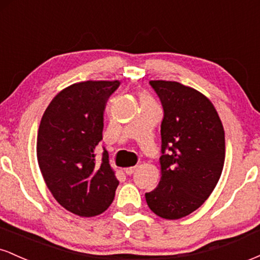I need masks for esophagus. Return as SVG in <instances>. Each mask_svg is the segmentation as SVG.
I'll return each mask as SVG.
<instances>
[{"label":"esophagus","mask_w":260,"mask_h":260,"mask_svg":"<svg viewBox=\"0 0 260 260\" xmlns=\"http://www.w3.org/2000/svg\"><path fill=\"white\" fill-rule=\"evenodd\" d=\"M137 170V168L136 166H132V168H127V169H124V172H126L127 175H132L134 171H136Z\"/></svg>","instance_id":"1"}]
</instances>
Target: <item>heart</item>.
<instances>
[{
    "instance_id": "heart-1",
    "label": "heart",
    "mask_w": 260,
    "mask_h": 260,
    "mask_svg": "<svg viewBox=\"0 0 260 260\" xmlns=\"http://www.w3.org/2000/svg\"><path fill=\"white\" fill-rule=\"evenodd\" d=\"M153 103V100L150 99V98L147 96V95H143L142 96V105L143 104H151Z\"/></svg>"
}]
</instances>
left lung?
<instances>
[{"label":"left lung","instance_id":"8db88e82","mask_svg":"<svg viewBox=\"0 0 260 260\" xmlns=\"http://www.w3.org/2000/svg\"><path fill=\"white\" fill-rule=\"evenodd\" d=\"M149 83L164 107L162 155L160 182L145 193V201L157 216L177 220L197 210L216 187L225 162V132L215 106L201 91L172 80Z\"/></svg>","mask_w":260,"mask_h":260}]
</instances>
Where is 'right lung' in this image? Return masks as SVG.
<instances>
[{
	"label": "right lung",
	"instance_id": "1",
	"mask_svg": "<svg viewBox=\"0 0 260 260\" xmlns=\"http://www.w3.org/2000/svg\"><path fill=\"white\" fill-rule=\"evenodd\" d=\"M120 80H86L62 89L45 110L38 131L37 156L45 183L66 210L90 217L111 205L118 186L103 139L107 99Z\"/></svg>",
	"mask_w": 260,
	"mask_h": 260
}]
</instances>
